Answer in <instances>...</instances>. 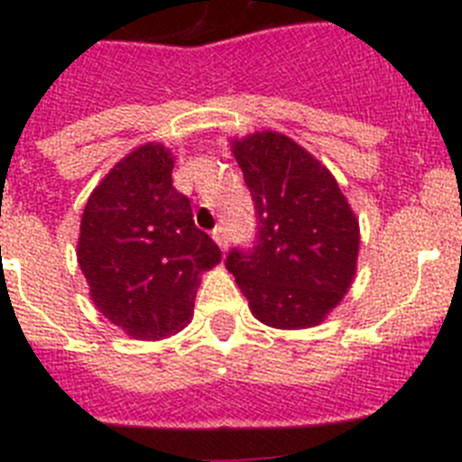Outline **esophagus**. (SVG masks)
Wrapping results in <instances>:
<instances>
[{"label": "esophagus", "instance_id": "1", "mask_svg": "<svg viewBox=\"0 0 462 462\" xmlns=\"http://www.w3.org/2000/svg\"><path fill=\"white\" fill-rule=\"evenodd\" d=\"M212 238H215V243L219 245V250H226L228 247V236H226V228L224 226H217L215 231H212Z\"/></svg>", "mask_w": 462, "mask_h": 462}]
</instances>
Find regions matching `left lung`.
Segmentation results:
<instances>
[{
	"label": "left lung",
	"instance_id": "1",
	"mask_svg": "<svg viewBox=\"0 0 462 462\" xmlns=\"http://www.w3.org/2000/svg\"><path fill=\"white\" fill-rule=\"evenodd\" d=\"M231 152L256 208V245L226 256L252 314L271 328L319 326L352 287L358 219L328 169L293 138L254 132Z\"/></svg>",
	"mask_w": 462,
	"mask_h": 462
}]
</instances>
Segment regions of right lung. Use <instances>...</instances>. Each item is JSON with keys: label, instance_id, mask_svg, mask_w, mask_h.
I'll return each instance as SVG.
<instances>
[{"label": "right lung", "instance_id": "add662e5", "mask_svg": "<svg viewBox=\"0 0 462 462\" xmlns=\"http://www.w3.org/2000/svg\"><path fill=\"white\" fill-rule=\"evenodd\" d=\"M173 154L145 143L94 187L80 219L79 266L89 298L136 340L185 328L201 275L222 261L196 228L189 199L173 187Z\"/></svg>", "mask_w": 462, "mask_h": 462}]
</instances>
